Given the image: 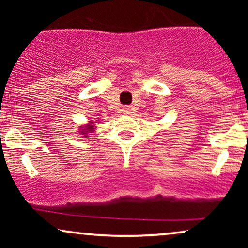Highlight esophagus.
Wrapping results in <instances>:
<instances>
[{
	"label": "esophagus",
	"instance_id": "1",
	"mask_svg": "<svg viewBox=\"0 0 248 248\" xmlns=\"http://www.w3.org/2000/svg\"><path fill=\"white\" fill-rule=\"evenodd\" d=\"M126 113H128V114H129V113H132V108H126Z\"/></svg>",
	"mask_w": 248,
	"mask_h": 248
}]
</instances>
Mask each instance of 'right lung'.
Returning <instances> with one entry per match:
<instances>
[{
	"mask_svg": "<svg viewBox=\"0 0 248 248\" xmlns=\"http://www.w3.org/2000/svg\"><path fill=\"white\" fill-rule=\"evenodd\" d=\"M88 130H93V128H92V126H91V127H88V128H86V129H85V130H84V132H86V133H90V132H88Z\"/></svg>",
	"mask_w": 248,
	"mask_h": 248,
	"instance_id": "1",
	"label": "right lung"
}]
</instances>
